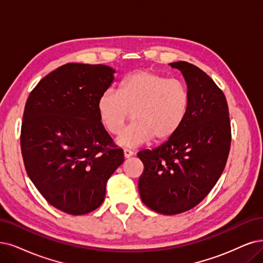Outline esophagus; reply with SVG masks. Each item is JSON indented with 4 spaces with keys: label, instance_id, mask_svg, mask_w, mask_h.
Segmentation results:
<instances>
[{
    "label": "esophagus",
    "instance_id": "1",
    "mask_svg": "<svg viewBox=\"0 0 263 263\" xmlns=\"http://www.w3.org/2000/svg\"><path fill=\"white\" fill-rule=\"evenodd\" d=\"M123 155H124V158H130L132 155H133V152L131 149H128V148H124L123 149Z\"/></svg>",
    "mask_w": 263,
    "mask_h": 263
}]
</instances>
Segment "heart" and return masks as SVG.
Returning <instances> with one entry per match:
<instances>
[{"label":"heart","mask_w":263,"mask_h":263,"mask_svg":"<svg viewBox=\"0 0 263 263\" xmlns=\"http://www.w3.org/2000/svg\"><path fill=\"white\" fill-rule=\"evenodd\" d=\"M190 93L178 79L147 69L126 76L119 90L106 89L97 110L106 130L119 134L132 112L133 122L120 135L122 146L134 147L152 139L161 142L176 133L189 111Z\"/></svg>","instance_id":"b5f03b06"}]
</instances>
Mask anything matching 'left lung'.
Masks as SVG:
<instances>
[{
  "mask_svg": "<svg viewBox=\"0 0 263 263\" xmlns=\"http://www.w3.org/2000/svg\"><path fill=\"white\" fill-rule=\"evenodd\" d=\"M179 69L190 93L189 111L180 129L159 147L141 151L142 201L161 215L187 211L205 198L224 170L231 146L229 107L211 78L187 62Z\"/></svg>",
  "mask_w": 263,
  "mask_h": 263,
  "instance_id": "8db88e82",
  "label": "left lung"
}]
</instances>
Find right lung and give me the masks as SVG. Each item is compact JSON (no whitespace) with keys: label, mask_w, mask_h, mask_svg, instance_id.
Instances as JSON below:
<instances>
[{"label":"right lung","mask_w":263,"mask_h":263,"mask_svg":"<svg viewBox=\"0 0 263 263\" xmlns=\"http://www.w3.org/2000/svg\"><path fill=\"white\" fill-rule=\"evenodd\" d=\"M114 73L105 65L66 64L45 76L26 102L21 132L26 171L46 201L69 215L99 208L107 181L124 160L97 110Z\"/></svg>","instance_id":"add662e5"}]
</instances>
